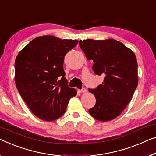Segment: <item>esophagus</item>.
I'll list each match as a JSON object with an SVG mask.
<instances>
[{"mask_svg": "<svg viewBox=\"0 0 156 156\" xmlns=\"http://www.w3.org/2000/svg\"><path fill=\"white\" fill-rule=\"evenodd\" d=\"M79 92H82V93H84V92H87V90L85 89V88H83V89H81L79 90Z\"/></svg>", "mask_w": 156, "mask_h": 156, "instance_id": "obj_1", "label": "esophagus"}]
</instances>
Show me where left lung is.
Here are the masks:
<instances>
[{
	"instance_id": "obj_1",
	"label": "left lung",
	"mask_w": 156,
	"mask_h": 156,
	"mask_svg": "<svg viewBox=\"0 0 156 156\" xmlns=\"http://www.w3.org/2000/svg\"><path fill=\"white\" fill-rule=\"evenodd\" d=\"M79 45L87 59L94 62V73L104 77L97 89L89 90L96 99L90 114L101 122L114 119L128 105L137 87L136 56L114 39H87L79 41Z\"/></svg>"
}]
</instances>
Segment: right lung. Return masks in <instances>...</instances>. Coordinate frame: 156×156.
<instances>
[{
	"instance_id": "obj_1",
	"label": "right lung",
	"mask_w": 156,
	"mask_h": 156,
	"mask_svg": "<svg viewBox=\"0 0 156 156\" xmlns=\"http://www.w3.org/2000/svg\"><path fill=\"white\" fill-rule=\"evenodd\" d=\"M77 40L53 36L34 38L15 59V81L19 92L31 112L45 121L64 115L71 97L77 94L68 86L63 69L64 56Z\"/></svg>"
}]
</instances>
